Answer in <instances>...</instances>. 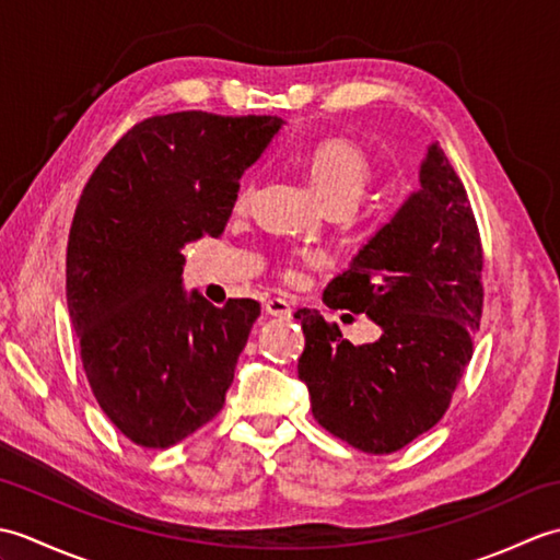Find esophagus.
<instances>
[{"label": "esophagus", "mask_w": 560, "mask_h": 560, "mask_svg": "<svg viewBox=\"0 0 560 560\" xmlns=\"http://www.w3.org/2000/svg\"><path fill=\"white\" fill-rule=\"evenodd\" d=\"M265 313H267L269 317L289 319L291 313H293V305H291L289 301H283V299H269V301L265 303Z\"/></svg>", "instance_id": "1"}]
</instances>
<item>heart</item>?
<instances>
[{"mask_svg":"<svg viewBox=\"0 0 560 560\" xmlns=\"http://www.w3.org/2000/svg\"><path fill=\"white\" fill-rule=\"evenodd\" d=\"M305 173L325 205L337 199L355 205L368 180H371V165H368L363 153L341 139H325L315 144L305 159ZM247 197L249 183H243V187L237 189L235 207H245ZM295 277H299V271H295V267H289L287 279L293 281Z\"/></svg>","mask_w":560,"mask_h":560,"instance_id":"obj_1","label":"heart"}]
</instances>
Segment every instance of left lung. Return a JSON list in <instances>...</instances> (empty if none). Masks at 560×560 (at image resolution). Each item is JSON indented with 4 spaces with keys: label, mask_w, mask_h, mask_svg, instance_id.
Listing matches in <instances>:
<instances>
[{
    "label": "left lung",
    "mask_w": 560,
    "mask_h": 560,
    "mask_svg": "<svg viewBox=\"0 0 560 560\" xmlns=\"http://www.w3.org/2000/svg\"><path fill=\"white\" fill-rule=\"evenodd\" d=\"M481 241L467 192L433 141L419 189L331 279L323 301L371 317L380 339L353 347L317 311H299V377L317 423L371 455L433 428L450 407L479 329Z\"/></svg>",
    "instance_id": "left-lung-1"
}]
</instances>
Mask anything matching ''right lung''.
<instances>
[{
  "instance_id": "obj_1",
  "label": "right lung",
  "mask_w": 560,
  "mask_h": 560,
  "mask_svg": "<svg viewBox=\"0 0 560 560\" xmlns=\"http://www.w3.org/2000/svg\"><path fill=\"white\" fill-rule=\"evenodd\" d=\"M287 125L183 110L135 125L89 177L67 243V307L105 416L141 447L217 416L259 303L183 287V245L221 235L241 177Z\"/></svg>"
}]
</instances>
